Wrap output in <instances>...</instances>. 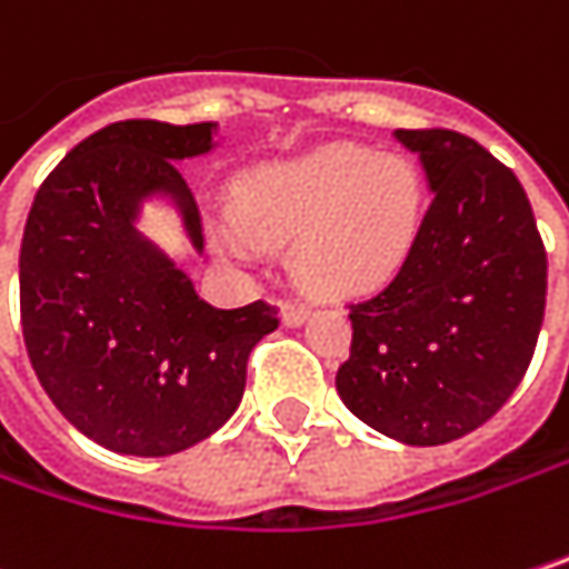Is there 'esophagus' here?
I'll return each instance as SVG.
<instances>
[{"mask_svg": "<svg viewBox=\"0 0 569 569\" xmlns=\"http://www.w3.org/2000/svg\"><path fill=\"white\" fill-rule=\"evenodd\" d=\"M306 316H309V306H302V302H286L283 306L286 326H299V322H306Z\"/></svg>", "mask_w": 569, "mask_h": 569, "instance_id": "obj_1", "label": "esophagus"}]
</instances>
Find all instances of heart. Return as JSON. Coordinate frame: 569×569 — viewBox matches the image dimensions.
<instances>
[{"label": "heart", "mask_w": 569, "mask_h": 569, "mask_svg": "<svg viewBox=\"0 0 569 569\" xmlns=\"http://www.w3.org/2000/svg\"><path fill=\"white\" fill-rule=\"evenodd\" d=\"M233 218L218 228L233 257L292 237L289 267L299 283L319 296H358L388 283L410 257L423 181L407 159L322 146L237 179Z\"/></svg>", "instance_id": "b5f03b06"}]
</instances>
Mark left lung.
Returning <instances> with one entry per match:
<instances>
[{
	"label": "left lung",
	"mask_w": 569,
	"mask_h": 569,
	"mask_svg": "<svg viewBox=\"0 0 569 569\" xmlns=\"http://www.w3.org/2000/svg\"><path fill=\"white\" fill-rule=\"evenodd\" d=\"M433 201L403 267L351 302L336 388L385 437H466L521 385L547 299V253L518 176L456 130H397Z\"/></svg>",
	"instance_id": "1"
}]
</instances>
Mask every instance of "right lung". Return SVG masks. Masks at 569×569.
Returning a JSON list of instances; mask_svg holds the SVG:
<instances>
[{
	"mask_svg": "<svg viewBox=\"0 0 569 569\" xmlns=\"http://www.w3.org/2000/svg\"><path fill=\"white\" fill-rule=\"evenodd\" d=\"M214 123H110L78 142L28 211L19 306L31 368L83 437L127 456H172L237 410L253 345L280 326L257 299L214 309L136 228L169 191L201 250L198 201L179 162L211 149Z\"/></svg>",
	"mask_w": 569,
	"mask_h": 569,
	"instance_id": "1",
	"label": "right lung"
}]
</instances>
